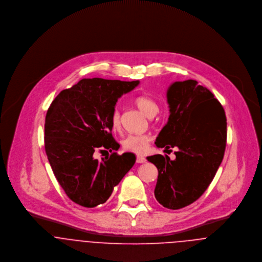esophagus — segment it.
<instances>
[{
  "label": "esophagus",
  "instance_id": "obj_1",
  "mask_svg": "<svg viewBox=\"0 0 262 262\" xmlns=\"http://www.w3.org/2000/svg\"><path fill=\"white\" fill-rule=\"evenodd\" d=\"M136 161H137V163H144V162L146 161V159H145V157H144V156L138 155V156H137V158H136Z\"/></svg>",
  "mask_w": 262,
  "mask_h": 262
}]
</instances>
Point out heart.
I'll return each instance as SVG.
<instances>
[{"label": "heart", "mask_w": 262, "mask_h": 262, "mask_svg": "<svg viewBox=\"0 0 262 262\" xmlns=\"http://www.w3.org/2000/svg\"><path fill=\"white\" fill-rule=\"evenodd\" d=\"M136 106L147 117L155 116L158 110V104L147 96H138L134 100ZM111 123L114 130L120 129V112L116 109L112 114ZM150 136L147 134H130L122 140V147L125 151L141 154L148 148Z\"/></svg>", "instance_id": "b5f03b06"}]
</instances>
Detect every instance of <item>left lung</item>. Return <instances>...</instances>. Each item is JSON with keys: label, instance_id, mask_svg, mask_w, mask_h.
<instances>
[{"label": "left lung", "instance_id": "1", "mask_svg": "<svg viewBox=\"0 0 262 262\" xmlns=\"http://www.w3.org/2000/svg\"><path fill=\"white\" fill-rule=\"evenodd\" d=\"M166 99L169 117L155 145L177 147L176 159L156 154L147 160L158 169L156 200L178 210L196 201L212 183L224 157L227 120L220 102L196 80L172 82Z\"/></svg>", "mask_w": 262, "mask_h": 262}]
</instances>
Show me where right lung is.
I'll return each mask as SVG.
<instances>
[{
	"instance_id": "1",
	"label": "right lung",
	"mask_w": 262,
	"mask_h": 262,
	"mask_svg": "<svg viewBox=\"0 0 262 262\" xmlns=\"http://www.w3.org/2000/svg\"><path fill=\"white\" fill-rule=\"evenodd\" d=\"M139 82L83 78L51 103L45 117V151L57 182L75 204L94 208L106 203L134 165L135 154L114 152L120 145L113 137L111 118L118 99ZM97 149L112 155L98 161Z\"/></svg>"
}]
</instances>
